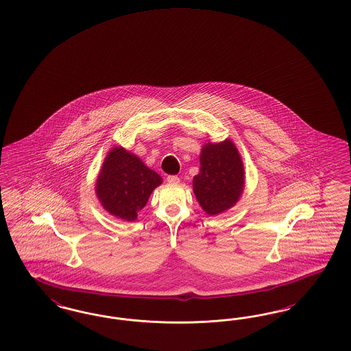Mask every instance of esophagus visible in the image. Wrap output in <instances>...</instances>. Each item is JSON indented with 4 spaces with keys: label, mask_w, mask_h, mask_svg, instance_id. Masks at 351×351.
Returning a JSON list of instances; mask_svg holds the SVG:
<instances>
[{
    "label": "esophagus",
    "mask_w": 351,
    "mask_h": 351,
    "mask_svg": "<svg viewBox=\"0 0 351 351\" xmlns=\"http://www.w3.org/2000/svg\"><path fill=\"white\" fill-rule=\"evenodd\" d=\"M167 182H169V184H179L180 179H179L178 176H169V178H167Z\"/></svg>",
    "instance_id": "34e87169"
}]
</instances>
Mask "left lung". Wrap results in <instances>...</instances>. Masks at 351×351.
Wrapping results in <instances>:
<instances>
[{"label": "left lung", "mask_w": 351, "mask_h": 351, "mask_svg": "<svg viewBox=\"0 0 351 351\" xmlns=\"http://www.w3.org/2000/svg\"><path fill=\"white\" fill-rule=\"evenodd\" d=\"M199 165L193 193L202 210L217 215L235 206L245 186L244 165L235 143L228 138L205 143Z\"/></svg>", "instance_id": "left-lung-1"}]
</instances>
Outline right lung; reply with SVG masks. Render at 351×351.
<instances>
[{"mask_svg": "<svg viewBox=\"0 0 351 351\" xmlns=\"http://www.w3.org/2000/svg\"><path fill=\"white\" fill-rule=\"evenodd\" d=\"M162 178L137 155L121 146L112 147L99 171L95 193L103 209L113 217L134 222Z\"/></svg>", "mask_w": 351, "mask_h": 351, "instance_id": "1", "label": "right lung"}]
</instances>
